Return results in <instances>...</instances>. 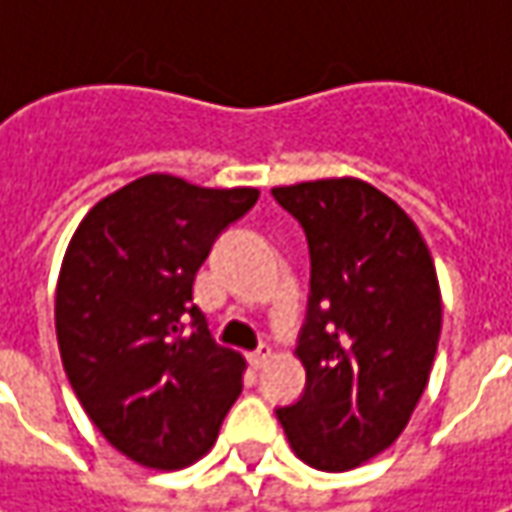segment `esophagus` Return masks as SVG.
I'll use <instances>...</instances> for the list:
<instances>
[{
  "label": "esophagus",
  "instance_id": "obj_1",
  "mask_svg": "<svg viewBox=\"0 0 512 512\" xmlns=\"http://www.w3.org/2000/svg\"><path fill=\"white\" fill-rule=\"evenodd\" d=\"M267 359H270V347H259V350H253V353L247 356L250 367H256V370H262L267 364Z\"/></svg>",
  "mask_w": 512,
  "mask_h": 512
}]
</instances>
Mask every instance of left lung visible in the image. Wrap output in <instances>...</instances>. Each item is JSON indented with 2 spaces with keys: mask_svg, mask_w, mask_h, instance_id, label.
<instances>
[{
  "mask_svg": "<svg viewBox=\"0 0 512 512\" xmlns=\"http://www.w3.org/2000/svg\"><path fill=\"white\" fill-rule=\"evenodd\" d=\"M302 225L310 296L296 353L307 384L279 407L293 453L342 473L399 439L442 333L439 279L419 227L362 179L273 187Z\"/></svg>",
  "mask_w": 512,
  "mask_h": 512,
  "instance_id": "1",
  "label": "left lung"
}]
</instances>
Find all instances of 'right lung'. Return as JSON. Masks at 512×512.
<instances>
[{
	"label": "right lung",
	"mask_w": 512,
	"mask_h": 512,
	"mask_svg": "<svg viewBox=\"0 0 512 512\" xmlns=\"http://www.w3.org/2000/svg\"><path fill=\"white\" fill-rule=\"evenodd\" d=\"M256 187H196L150 173L76 227L56 285V339L90 422L119 453L179 470L213 447L245 359L213 342L196 270Z\"/></svg>",
	"instance_id": "right-lung-1"
}]
</instances>
